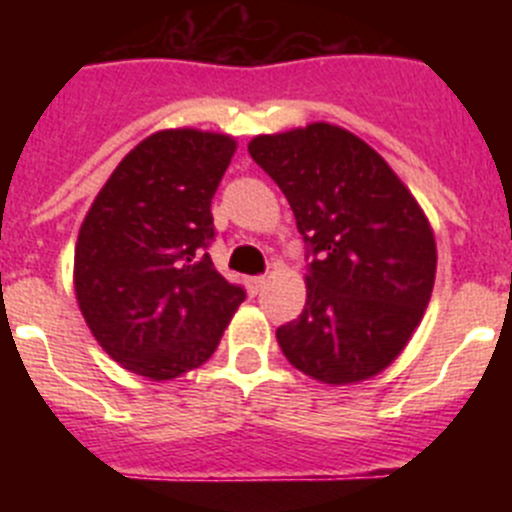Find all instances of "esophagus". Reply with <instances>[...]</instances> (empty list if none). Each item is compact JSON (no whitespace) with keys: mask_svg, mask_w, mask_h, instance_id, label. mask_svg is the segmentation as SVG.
I'll use <instances>...</instances> for the list:
<instances>
[{"mask_svg":"<svg viewBox=\"0 0 512 512\" xmlns=\"http://www.w3.org/2000/svg\"><path fill=\"white\" fill-rule=\"evenodd\" d=\"M246 284H248V292H251V295H259L266 284V277H251Z\"/></svg>","mask_w":512,"mask_h":512,"instance_id":"esophagus-1","label":"esophagus"}]
</instances>
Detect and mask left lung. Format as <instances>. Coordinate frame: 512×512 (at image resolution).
Returning <instances> with one entry per match:
<instances>
[{
  "label": "left lung",
  "instance_id": "1",
  "mask_svg": "<svg viewBox=\"0 0 512 512\" xmlns=\"http://www.w3.org/2000/svg\"><path fill=\"white\" fill-rule=\"evenodd\" d=\"M248 153L284 192L307 246V302L277 328L282 354L323 384L374 377L431 300L436 241L423 210L374 148L328 122L259 135Z\"/></svg>",
  "mask_w": 512,
  "mask_h": 512
}]
</instances>
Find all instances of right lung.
<instances>
[{"label": "right lung", "mask_w": 512, "mask_h": 512, "mask_svg": "<svg viewBox=\"0 0 512 512\" xmlns=\"http://www.w3.org/2000/svg\"><path fill=\"white\" fill-rule=\"evenodd\" d=\"M230 135L161 130L112 171L79 230L76 300L99 346L140 377L174 379L215 354L246 289L217 274L212 197Z\"/></svg>", "instance_id": "add662e5"}]
</instances>
